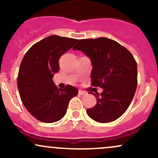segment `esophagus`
<instances>
[{
	"label": "esophagus",
	"mask_w": 158,
	"mask_h": 158,
	"mask_svg": "<svg viewBox=\"0 0 158 158\" xmlns=\"http://www.w3.org/2000/svg\"><path fill=\"white\" fill-rule=\"evenodd\" d=\"M79 94H80V95L83 96V95H86L87 93L85 91H83V90H79Z\"/></svg>",
	"instance_id": "esophagus-1"
}]
</instances>
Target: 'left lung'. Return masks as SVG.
Listing matches in <instances>:
<instances>
[{"mask_svg": "<svg viewBox=\"0 0 158 158\" xmlns=\"http://www.w3.org/2000/svg\"><path fill=\"white\" fill-rule=\"evenodd\" d=\"M81 50L92 64L91 85L100 87L92 94L97 104L87 114L98 123H110L123 115L131 104L137 85V66L133 56L118 42L108 38L79 40L73 48Z\"/></svg>", "mask_w": 158, "mask_h": 158, "instance_id": "left-lung-1", "label": "left lung"}]
</instances>
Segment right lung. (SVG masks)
<instances>
[{
	"instance_id": "1",
	"label": "right lung",
	"mask_w": 158,
	"mask_h": 158,
	"mask_svg": "<svg viewBox=\"0 0 158 158\" xmlns=\"http://www.w3.org/2000/svg\"><path fill=\"white\" fill-rule=\"evenodd\" d=\"M77 39L50 35L29 49L18 75V88L27 110L38 120L50 123L65 115L69 102L78 94L72 85L58 88L52 81L59 70V59Z\"/></svg>"
}]
</instances>
